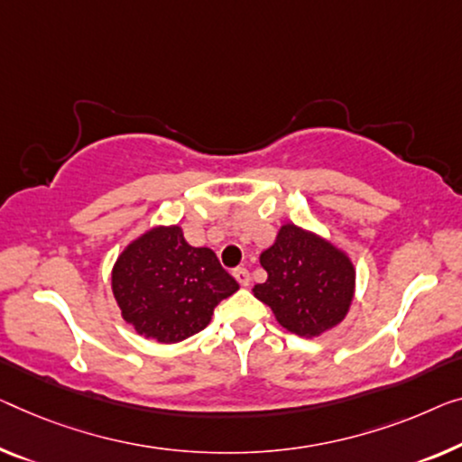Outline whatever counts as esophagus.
Segmentation results:
<instances>
[{"label": "esophagus", "mask_w": 462, "mask_h": 462, "mask_svg": "<svg viewBox=\"0 0 462 462\" xmlns=\"http://www.w3.org/2000/svg\"><path fill=\"white\" fill-rule=\"evenodd\" d=\"M232 275L236 278L240 286H249L251 284V273H249V270H245V267H236V270L232 272Z\"/></svg>", "instance_id": "obj_1"}]
</instances>
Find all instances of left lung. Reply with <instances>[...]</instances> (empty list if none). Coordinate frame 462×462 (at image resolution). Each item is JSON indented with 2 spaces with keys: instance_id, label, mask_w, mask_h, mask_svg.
<instances>
[{
  "instance_id": "1",
  "label": "left lung",
  "mask_w": 462,
  "mask_h": 462,
  "mask_svg": "<svg viewBox=\"0 0 462 462\" xmlns=\"http://www.w3.org/2000/svg\"><path fill=\"white\" fill-rule=\"evenodd\" d=\"M259 261L267 280L254 284V299L265 302L288 332L318 338L348 315L356 270L350 254L332 240L286 222Z\"/></svg>"
}]
</instances>
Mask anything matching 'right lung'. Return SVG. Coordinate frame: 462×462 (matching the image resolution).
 Segmentation results:
<instances>
[{
	"label": "right lung",
	"instance_id": "1",
	"mask_svg": "<svg viewBox=\"0 0 462 462\" xmlns=\"http://www.w3.org/2000/svg\"><path fill=\"white\" fill-rule=\"evenodd\" d=\"M238 282L208 246H190L178 224L153 226L124 246L112 267L122 319L147 340L176 344L209 326Z\"/></svg>",
	"mask_w": 462,
	"mask_h": 462
}]
</instances>
